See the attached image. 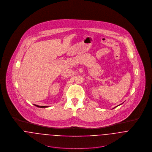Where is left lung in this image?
<instances>
[{"mask_svg":"<svg viewBox=\"0 0 152 152\" xmlns=\"http://www.w3.org/2000/svg\"><path fill=\"white\" fill-rule=\"evenodd\" d=\"M120 105H121V104H120ZM118 106H119V105H118ZM118 106H116V107H118ZM116 107H115V108H113V109L115 108H116Z\"/></svg>","mask_w":152,"mask_h":152,"instance_id":"1","label":"left lung"}]
</instances>
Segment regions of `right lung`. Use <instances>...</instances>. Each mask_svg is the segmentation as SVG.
Masks as SVG:
<instances>
[{
	"label": "right lung",
	"mask_w": 152,
	"mask_h": 152,
	"mask_svg": "<svg viewBox=\"0 0 152 152\" xmlns=\"http://www.w3.org/2000/svg\"><path fill=\"white\" fill-rule=\"evenodd\" d=\"M36 107H39V108H47L48 107V106H39V105H34Z\"/></svg>",
	"instance_id": "add662e5"
}]
</instances>
